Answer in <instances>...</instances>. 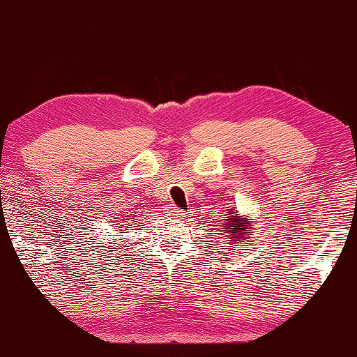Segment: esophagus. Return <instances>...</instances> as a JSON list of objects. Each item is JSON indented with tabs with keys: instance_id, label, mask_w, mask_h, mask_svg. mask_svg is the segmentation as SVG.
<instances>
[{
	"instance_id": "34e87169",
	"label": "esophagus",
	"mask_w": 357,
	"mask_h": 357,
	"mask_svg": "<svg viewBox=\"0 0 357 357\" xmlns=\"http://www.w3.org/2000/svg\"><path fill=\"white\" fill-rule=\"evenodd\" d=\"M169 215L173 216V218H183V216L186 215V213H184L181 208L176 206V204H171V206H169Z\"/></svg>"
}]
</instances>
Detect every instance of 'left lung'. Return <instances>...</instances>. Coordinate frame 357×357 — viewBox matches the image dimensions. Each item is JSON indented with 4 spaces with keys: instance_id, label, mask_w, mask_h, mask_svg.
Segmentation results:
<instances>
[{
    "instance_id": "8db88e82",
    "label": "left lung",
    "mask_w": 357,
    "mask_h": 357,
    "mask_svg": "<svg viewBox=\"0 0 357 357\" xmlns=\"http://www.w3.org/2000/svg\"><path fill=\"white\" fill-rule=\"evenodd\" d=\"M252 228L247 227V221L238 218V216H228V221H227V228H221V231H223V236H220L221 240H227V241H235V243H238V241L243 238L241 236V231L245 233H250ZM227 236V238L225 239L224 236Z\"/></svg>"
}]
</instances>
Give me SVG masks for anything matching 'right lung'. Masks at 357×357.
<instances>
[{
    "label": "right lung",
    "mask_w": 357,
    "mask_h": 357,
    "mask_svg": "<svg viewBox=\"0 0 357 357\" xmlns=\"http://www.w3.org/2000/svg\"><path fill=\"white\" fill-rule=\"evenodd\" d=\"M121 233H124V231H121Z\"/></svg>",
    "instance_id": "1"
}]
</instances>
